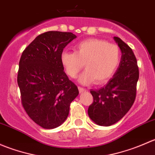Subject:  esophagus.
Wrapping results in <instances>:
<instances>
[{
    "mask_svg": "<svg viewBox=\"0 0 155 155\" xmlns=\"http://www.w3.org/2000/svg\"><path fill=\"white\" fill-rule=\"evenodd\" d=\"M79 87V93H82V92H84V91H85V88H83V87Z\"/></svg>",
    "mask_w": 155,
    "mask_h": 155,
    "instance_id": "34e87169",
    "label": "esophagus"
}]
</instances>
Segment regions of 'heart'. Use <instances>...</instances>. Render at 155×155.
<instances>
[{"label": "heart", "mask_w": 155, "mask_h": 155, "mask_svg": "<svg viewBox=\"0 0 155 155\" xmlns=\"http://www.w3.org/2000/svg\"><path fill=\"white\" fill-rule=\"evenodd\" d=\"M61 64L70 78H75L83 67L86 70L79 81L83 85L94 82L101 85L112 76L121 60V50L117 45L101 39H87L78 43L74 52L64 50Z\"/></svg>", "instance_id": "b5f03b06"}]
</instances>
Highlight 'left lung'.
Instances as JSON below:
<instances>
[{
    "instance_id": "obj_1",
    "label": "left lung",
    "mask_w": 155,
    "mask_h": 155,
    "mask_svg": "<svg viewBox=\"0 0 155 155\" xmlns=\"http://www.w3.org/2000/svg\"><path fill=\"white\" fill-rule=\"evenodd\" d=\"M121 51L116 72L106 85L91 90L94 102L87 109L89 118L100 126L118 122L134 104L139 79V68L133 50L119 37H114Z\"/></svg>"
}]
</instances>
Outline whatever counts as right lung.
Returning <instances> with one entry per match:
<instances>
[{
  "label": "right lung",
  "mask_w": 155,
  "mask_h": 155,
  "mask_svg": "<svg viewBox=\"0 0 155 155\" xmlns=\"http://www.w3.org/2000/svg\"><path fill=\"white\" fill-rule=\"evenodd\" d=\"M76 36L71 32L47 31L24 50L17 82L21 104L28 116L45 129L61 125L79 90L64 71L61 53Z\"/></svg>",
  "instance_id": "1"
}]
</instances>
